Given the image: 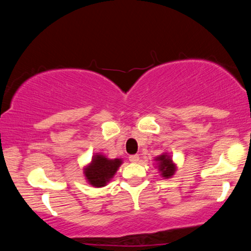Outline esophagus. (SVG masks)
<instances>
[{"label":"esophagus","instance_id":"34e87169","mask_svg":"<svg viewBox=\"0 0 251 251\" xmlns=\"http://www.w3.org/2000/svg\"><path fill=\"white\" fill-rule=\"evenodd\" d=\"M138 160H139L138 155H130L129 156V161H131V163H137Z\"/></svg>","mask_w":251,"mask_h":251}]
</instances>
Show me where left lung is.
Wrapping results in <instances>:
<instances>
[{
	"label": "left lung",
	"instance_id": "left-lung-1",
	"mask_svg": "<svg viewBox=\"0 0 251 251\" xmlns=\"http://www.w3.org/2000/svg\"><path fill=\"white\" fill-rule=\"evenodd\" d=\"M157 168L160 173V176L164 177L165 179L167 178H172L175 175V172L177 171L176 164L173 161V158L171 155H168L167 152H163V154L157 156L155 158Z\"/></svg>",
	"mask_w": 251,
	"mask_h": 251
}]
</instances>
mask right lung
<instances>
[{"label": "right lung", "instance_id": "add662e5", "mask_svg": "<svg viewBox=\"0 0 251 251\" xmlns=\"http://www.w3.org/2000/svg\"><path fill=\"white\" fill-rule=\"evenodd\" d=\"M123 160L121 158L109 159L107 157L97 152L92 157V161L84 168L85 179L93 187H104L118 171Z\"/></svg>", "mask_w": 251, "mask_h": 251}]
</instances>
